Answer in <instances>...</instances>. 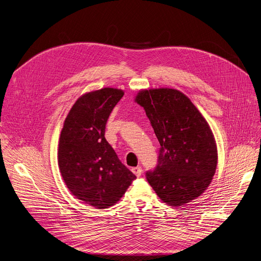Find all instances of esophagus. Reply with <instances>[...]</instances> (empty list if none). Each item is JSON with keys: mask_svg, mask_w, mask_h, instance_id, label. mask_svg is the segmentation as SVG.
<instances>
[{"mask_svg": "<svg viewBox=\"0 0 261 261\" xmlns=\"http://www.w3.org/2000/svg\"><path fill=\"white\" fill-rule=\"evenodd\" d=\"M132 173H133L136 177H140V176H141V173H143V170H141L140 167H136V168H133V169H132Z\"/></svg>", "mask_w": 261, "mask_h": 261, "instance_id": "esophagus-1", "label": "esophagus"}]
</instances>
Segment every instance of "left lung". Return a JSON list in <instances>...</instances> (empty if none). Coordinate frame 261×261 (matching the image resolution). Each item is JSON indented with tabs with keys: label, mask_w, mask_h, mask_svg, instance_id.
<instances>
[{
	"label": "left lung",
	"mask_w": 261,
	"mask_h": 261,
	"mask_svg": "<svg viewBox=\"0 0 261 261\" xmlns=\"http://www.w3.org/2000/svg\"><path fill=\"white\" fill-rule=\"evenodd\" d=\"M134 102L144 107L161 146L157 168L147 173L157 196L176 207L200 197L218 165L216 138L205 117L174 88L141 89Z\"/></svg>",
	"instance_id": "obj_1"
}]
</instances>
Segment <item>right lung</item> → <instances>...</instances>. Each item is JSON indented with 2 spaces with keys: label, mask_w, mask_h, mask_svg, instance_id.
Listing matches in <instances>:
<instances>
[{
  "label": "right lung",
  "mask_w": 261,
  "mask_h": 261,
  "mask_svg": "<svg viewBox=\"0 0 261 261\" xmlns=\"http://www.w3.org/2000/svg\"><path fill=\"white\" fill-rule=\"evenodd\" d=\"M124 90L104 87L83 93L68 111L58 144L62 179L77 199L98 209L121 200L136 178L105 139V126Z\"/></svg>",
  "instance_id": "obj_1"
}]
</instances>
